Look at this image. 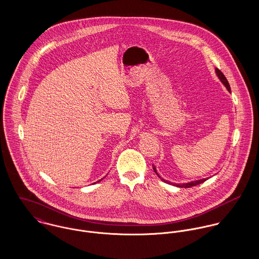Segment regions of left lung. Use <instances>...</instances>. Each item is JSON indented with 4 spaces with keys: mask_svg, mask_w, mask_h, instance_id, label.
<instances>
[{
    "mask_svg": "<svg viewBox=\"0 0 259 259\" xmlns=\"http://www.w3.org/2000/svg\"><path fill=\"white\" fill-rule=\"evenodd\" d=\"M215 72H217V74L219 75V77L221 78V80H222V82H223V84L226 87V89L228 90V92H230V87H229V83H228V80L226 79V77H225V75L222 74V71L221 70H219V69H215ZM152 168H153V170H154V172L155 174H157L156 172V169H155V167L152 165ZM159 177V176H158ZM207 179H204V180H200V181H196V182H191V183H188V184H184V185H176V184H172L174 185H177V186H179V187H192V186H195V185H200V184H202V183H204L205 181H206ZM164 183H167V184H170V183H168V182H166V181H164V180H162Z\"/></svg>",
    "mask_w": 259,
    "mask_h": 259,
    "instance_id": "8db88e82",
    "label": "left lung"
}]
</instances>
